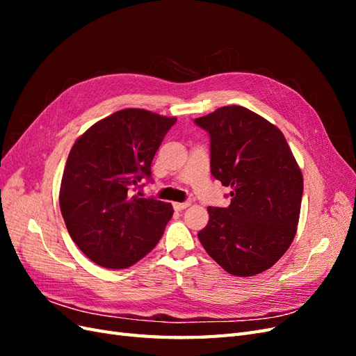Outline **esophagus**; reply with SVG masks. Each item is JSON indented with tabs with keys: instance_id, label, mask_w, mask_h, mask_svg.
Returning <instances> with one entry per match:
<instances>
[{
	"instance_id": "obj_1",
	"label": "esophagus",
	"mask_w": 356,
	"mask_h": 356,
	"mask_svg": "<svg viewBox=\"0 0 356 356\" xmlns=\"http://www.w3.org/2000/svg\"><path fill=\"white\" fill-rule=\"evenodd\" d=\"M190 207V203L188 202H184V203H178V202H175L174 203V209L175 211H184L186 208H188Z\"/></svg>"
}]
</instances>
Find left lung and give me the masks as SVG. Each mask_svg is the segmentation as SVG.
Segmentation results:
<instances>
[{
    "mask_svg": "<svg viewBox=\"0 0 356 356\" xmlns=\"http://www.w3.org/2000/svg\"><path fill=\"white\" fill-rule=\"evenodd\" d=\"M211 138V172L230 187L227 208H208L197 238L234 276L270 268L293 242L303 196V175L284 134L241 105L221 106L195 120Z\"/></svg>",
    "mask_w": 356,
    "mask_h": 356,
    "instance_id": "obj_1",
    "label": "left lung"
}]
</instances>
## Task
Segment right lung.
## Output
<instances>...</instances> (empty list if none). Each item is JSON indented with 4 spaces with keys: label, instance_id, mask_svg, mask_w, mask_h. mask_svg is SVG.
Here are the masks:
<instances>
[{
    "label": "right lung",
    "instance_id": "1",
    "mask_svg": "<svg viewBox=\"0 0 356 356\" xmlns=\"http://www.w3.org/2000/svg\"><path fill=\"white\" fill-rule=\"evenodd\" d=\"M175 117L126 108L102 118L72 145L59 204L71 239L93 263L126 268L163 236L172 204L132 193L152 178V161Z\"/></svg>",
    "mask_w": 356,
    "mask_h": 356
}]
</instances>
